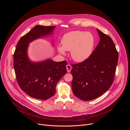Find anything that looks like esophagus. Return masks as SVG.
I'll return each instance as SVG.
<instances>
[{"mask_svg":"<svg viewBox=\"0 0 130 130\" xmlns=\"http://www.w3.org/2000/svg\"><path fill=\"white\" fill-rule=\"evenodd\" d=\"M66 68H67V72H69L71 71L72 67H71V65H66Z\"/></svg>","mask_w":130,"mask_h":130,"instance_id":"34e87169","label":"esophagus"}]
</instances>
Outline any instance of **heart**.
<instances>
[{"instance_id": "obj_1", "label": "heart", "mask_w": 130, "mask_h": 130, "mask_svg": "<svg viewBox=\"0 0 130 130\" xmlns=\"http://www.w3.org/2000/svg\"><path fill=\"white\" fill-rule=\"evenodd\" d=\"M62 45L57 46L58 50L65 54L66 50L70 51L72 59L78 62L87 60L92 53L95 45L94 37L91 33L82 31H71L65 34L61 41Z\"/></svg>"}]
</instances>
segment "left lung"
I'll return each mask as SVG.
<instances>
[{
  "label": "left lung",
  "instance_id": "obj_1",
  "mask_svg": "<svg viewBox=\"0 0 130 130\" xmlns=\"http://www.w3.org/2000/svg\"><path fill=\"white\" fill-rule=\"evenodd\" d=\"M100 41L85 61L72 64L73 93L84 101L95 99L112 85L118 60V53L110 37L97 29Z\"/></svg>",
  "mask_w": 130,
  "mask_h": 130
}]
</instances>
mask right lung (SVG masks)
<instances>
[{"instance_id": "1", "label": "right lung", "mask_w": 130, "mask_h": 130, "mask_svg": "<svg viewBox=\"0 0 130 130\" xmlns=\"http://www.w3.org/2000/svg\"><path fill=\"white\" fill-rule=\"evenodd\" d=\"M55 26L37 25L21 38L14 53L13 63L16 80L20 88L29 96L47 100L55 93L58 82L67 72L66 61L47 60L32 62L27 56L29 43L52 34Z\"/></svg>"}]
</instances>
